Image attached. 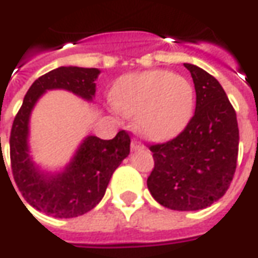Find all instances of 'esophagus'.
<instances>
[{
	"label": "esophagus",
	"mask_w": 258,
	"mask_h": 258,
	"mask_svg": "<svg viewBox=\"0 0 258 258\" xmlns=\"http://www.w3.org/2000/svg\"><path fill=\"white\" fill-rule=\"evenodd\" d=\"M141 149H144V145L141 144L140 141L133 140V142H131V151L137 152V151H141Z\"/></svg>",
	"instance_id": "1"
}]
</instances>
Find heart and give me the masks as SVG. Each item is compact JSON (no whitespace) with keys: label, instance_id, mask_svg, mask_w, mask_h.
<instances>
[{"label":"heart","instance_id":"1","mask_svg":"<svg viewBox=\"0 0 258 258\" xmlns=\"http://www.w3.org/2000/svg\"><path fill=\"white\" fill-rule=\"evenodd\" d=\"M112 103L125 116H135V128L152 141L179 134L194 116L196 92L184 76L167 70L130 73L112 91Z\"/></svg>","mask_w":258,"mask_h":258}]
</instances>
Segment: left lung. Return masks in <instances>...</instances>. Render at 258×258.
I'll return each mask as SVG.
<instances>
[{"label":"left lung","mask_w":258,"mask_h":258,"mask_svg":"<svg viewBox=\"0 0 258 258\" xmlns=\"http://www.w3.org/2000/svg\"><path fill=\"white\" fill-rule=\"evenodd\" d=\"M196 91L194 117L181 134L152 145L155 168L148 189L170 210L196 211L221 199L238 160L236 113L221 84L206 70L184 63Z\"/></svg>","instance_id":"1"}]
</instances>
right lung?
Returning a JSON list of instances; mask_svg holds the SVG:
<instances>
[{"mask_svg":"<svg viewBox=\"0 0 258 258\" xmlns=\"http://www.w3.org/2000/svg\"><path fill=\"white\" fill-rule=\"evenodd\" d=\"M99 74L101 70L94 68L53 69L31 84L14 120L9 146L15 182L31 207L55 218L83 216L101 202L114 170L130 155L131 141L125 131H118L113 140L87 135L64 167L49 171L31 155V113L41 96L52 90L69 91L94 102Z\"/></svg>","mask_w":258,"mask_h":258,"instance_id":"obj_1","label":"right lung"}]
</instances>
